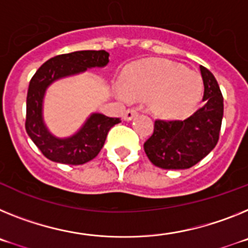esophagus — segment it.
Returning a JSON list of instances; mask_svg holds the SVG:
<instances>
[{
    "label": "esophagus",
    "mask_w": 248,
    "mask_h": 248,
    "mask_svg": "<svg viewBox=\"0 0 248 248\" xmlns=\"http://www.w3.org/2000/svg\"><path fill=\"white\" fill-rule=\"evenodd\" d=\"M137 115V111L135 108H128L126 112H124V121H131L135 116Z\"/></svg>",
    "instance_id": "34e87169"
}]
</instances>
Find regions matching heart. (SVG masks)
Returning <instances> with one entry per match:
<instances>
[{
  "instance_id": "1",
  "label": "heart",
  "mask_w": 248,
  "mask_h": 248,
  "mask_svg": "<svg viewBox=\"0 0 248 248\" xmlns=\"http://www.w3.org/2000/svg\"><path fill=\"white\" fill-rule=\"evenodd\" d=\"M124 87H116L118 97L127 102L131 97L148 96L151 111L162 117L188 115L201 100L203 90L199 75L166 60L132 64L124 71Z\"/></svg>"
}]
</instances>
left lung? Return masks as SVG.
I'll return each mask as SVG.
<instances>
[{"mask_svg": "<svg viewBox=\"0 0 248 248\" xmlns=\"http://www.w3.org/2000/svg\"><path fill=\"white\" fill-rule=\"evenodd\" d=\"M203 79V105L180 121H155L152 136L143 148L148 160L163 170H186L207 156L217 145L223 117V97L216 78L200 66Z\"/></svg>", "mask_w": 248, "mask_h": 248, "instance_id": "8db88e82", "label": "left lung"}]
</instances>
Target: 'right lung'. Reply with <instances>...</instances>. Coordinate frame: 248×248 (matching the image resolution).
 I'll return each mask as SVG.
<instances>
[{
    "instance_id": "add662e5",
    "label": "right lung",
    "mask_w": 248,
    "mask_h": 248,
    "mask_svg": "<svg viewBox=\"0 0 248 248\" xmlns=\"http://www.w3.org/2000/svg\"><path fill=\"white\" fill-rule=\"evenodd\" d=\"M108 52L76 51L64 53L45 62L30 81L26 102V131L45 157L64 165H83L93 160L105 145L111 127L121 122L120 118L92 113L83 126L70 137L53 136L44 122L42 107L46 90L62 77L85 72L87 68L105 67L108 63Z\"/></svg>"
}]
</instances>
